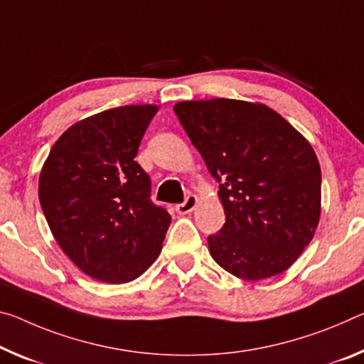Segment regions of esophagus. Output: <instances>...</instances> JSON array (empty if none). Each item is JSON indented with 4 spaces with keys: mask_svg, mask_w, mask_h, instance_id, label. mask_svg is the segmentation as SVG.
I'll use <instances>...</instances> for the list:
<instances>
[{
    "mask_svg": "<svg viewBox=\"0 0 364 364\" xmlns=\"http://www.w3.org/2000/svg\"><path fill=\"white\" fill-rule=\"evenodd\" d=\"M196 205H198V198H196L194 194H189L186 196V199H184V203L176 204L175 209L180 215H186V213L193 212L196 209Z\"/></svg>",
    "mask_w": 364,
    "mask_h": 364,
    "instance_id": "1",
    "label": "esophagus"
}]
</instances>
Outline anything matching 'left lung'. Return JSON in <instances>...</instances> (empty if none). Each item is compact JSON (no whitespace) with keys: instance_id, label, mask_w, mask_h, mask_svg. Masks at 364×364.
Returning a JSON list of instances; mask_svg holds the SVG:
<instances>
[{"instance_id":"8db88e82","label":"left lung","mask_w":364,"mask_h":364,"mask_svg":"<svg viewBox=\"0 0 364 364\" xmlns=\"http://www.w3.org/2000/svg\"><path fill=\"white\" fill-rule=\"evenodd\" d=\"M175 113L218 181L225 223L209 236L213 261L250 282L284 272L321 217V166L311 144L262 103L188 100Z\"/></svg>"}]
</instances>
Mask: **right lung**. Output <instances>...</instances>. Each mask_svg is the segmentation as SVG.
<instances>
[{"mask_svg": "<svg viewBox=\"0 0 364 364\" xmlns=\"http://www.w3.org/2000/svg\"><path fill=\"white\" fill-rule=\"evenodd\" d=\"M157 109L126 105L77 121L40 171V205L56 243L95 280H134L161 251L171 217L151 200V178L134 160Z\"/></svg>", "mask_w": 364, "mask_h": 364, "instance_id": "add662e5", "label": "right lung"}]
</instances>
